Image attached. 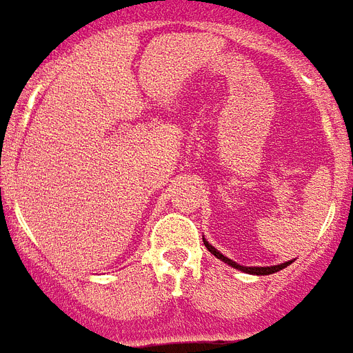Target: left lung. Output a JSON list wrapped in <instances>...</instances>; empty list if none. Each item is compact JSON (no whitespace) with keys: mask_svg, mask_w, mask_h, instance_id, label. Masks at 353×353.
Instances as JSON below:
<instances>
[{"mask_svg":"<svg viewBox=\"0 0 353 353\" xmlns=\"http://www.w3.org/2000/svg\"><path fill=\"white\" fill-rule=\"evenodd\" d=\"M203 243H205V247L209 249V252H212V254H214L216 259H221V261L228 262L232 268L241 270V272H247V274H256V276H268V274H276V272L287 268V266L291 264V262H285V264H277V266H264V268H247V266H239V264H236V262H234V261H230V259H226L224 254H221V252L216 251V249H214L212 245L207 243L205 239H203Z\"/></svg>","mask_w":353,"mask_h":353,"instance_id":"obj_1","label":"left lung"}]
</instances>
